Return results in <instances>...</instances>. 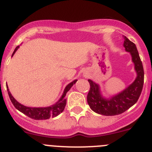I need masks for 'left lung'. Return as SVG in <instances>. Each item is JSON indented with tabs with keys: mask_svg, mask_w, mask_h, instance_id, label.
<instances>
[{
	"mask_svg": "<svg viewBox=\"0 0 152 152\" xmlns=\"http://www.w3.org/2000/svg\"><path fill=\"white\" fill-rule=\"evenodd\" d=\"M125 50L131 55L137 77L131 85L119 93L107 99L102 95L100 86L92 80H88L90 89L87 95V102L92 110L104 115H115L121 114L135 104L138 101L144 83L143 66L136 45L124 37Z\"/></svg>",
	"mask_w": 152,
	"mask_h": 152,
	"instance_id": "obj_1",
	"label": "left lung"
}]
</instances>
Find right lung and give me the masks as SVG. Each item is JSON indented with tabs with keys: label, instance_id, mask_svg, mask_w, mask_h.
<instances>
[{
	"label": "right lung",
	"instance_id": "right-lung-1",
	"mask_svg": "<svg viewBox=\"0 0 152 152\" xmlns=\"http://www.w3.org/2000/svg\"><path fill=\"white\" fill-rule=\"evenodd\" d=\"M18 48H19V45L15 48L13 53H12V57L15 54V53L18 50ZM77 80H75L72 82H71L70 83H69L66 86V88H65L64 92H63L62 96L60 97V99L54 104L51 105V106L46 107H30L24 106V105L20 104L19 102H18L14 99V97L12 96L11 92L9 90L8 86H7V89L10 100L12 102L14 107L18 110H19L22 113L25 114L26 115H27L30 118H34V119H36V120H43V119H48L50 117L53 118V117L57 116L59 114H60L64 110L65 107H66V93L72 88V86L77 82Z\"/></svg>",
	"mask_w": 152,
	"mask_h": 152
}]
</instances>
